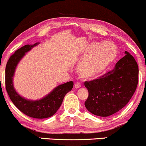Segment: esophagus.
I'll return each mask as SVG.
<instances>
[{"instance_id":"obj_1","label":"esophagus","mask_w":146,"mask_h":146,"mask_svg":"<svg viewBox=\"0 0 146 146\" xmlns=\"http://www.w3.org/2000/svg\"><path fill=\"white\" fill-rule=\"evenodd\" d=\"M80 87H81V84H80V83H76V84H75V88H76V89H80Z\"/></svg>"}]
</instances>
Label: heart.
Returning a JSON list of instances; mask_svg holds the SVG:
<instances>
[{"instance_id": "b5f03b06", "label": "heart", "mask_w": 146, "mask_h": 146, "mask_svg": "<svg viewBox=\"0 0 146 146\" xmlns=\"http://www.w3.org/2000/svg\"><path fill=\"white\" fill-rule=\"evenodd\" d=\"M116 55L117 49L111 42L89 43L84 48L77 73L84 79H95L108 68Z\"/></svg>"}]
</instances>
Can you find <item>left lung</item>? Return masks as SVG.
Listing matches in <instances>:
<instances>
[{"instance_id":"1","label":"left lung","mask_w":146,"mask_h":146,"mask_svg":"<svg viewBox=\"0 0 146 146\" xmlns=\"http://www.w3.org/2000/svg\"><path fill=\"white\" fill-rule=\"evenodd\" d=\"M116 63L114 68L98 79L86 81L89 96L86 108L96 116L107 117L118 112L129 101L139 82V67L129 52Z\"/></svg>"}]
</instances>
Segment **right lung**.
Masks as SVG:
<instances>
[{
	"instance_id": "obj_1",
	"label": "right lung",
	"mask_w": 146,
	"mask_h": 146,
	"mask_svg": "<svg viewBox=\"0 0 146 146\" xmlns=\"http://www.w3.org/2000/svg\"><path fill=\"white\" fill-rule=\"evenodd\" d=\"M39 43L25 45L15 51L9 57L5 68V88L11 100L21 111L35 118H46L53 116L62 105L66 94L73 89V82H68L55 87L41 99L28 100L20 96L14 87L13 77L17 65L25 53Z\"/></svg>"
}]
</instances>
